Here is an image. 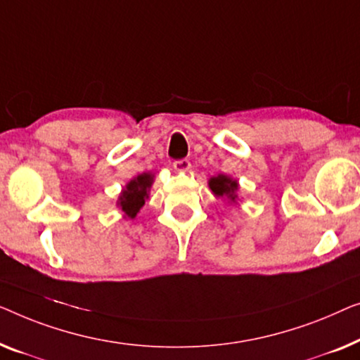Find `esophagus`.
<instances>
[{
	"label": "esophagus",
	"instance_id": "1",
	"mask_svg": "<svg viewBox=\"0 0 360 360\" xmlns=\"http://www.w3.org/2000/svg\"><path fill=\"white\" fill-rule=\"evenodd\" d=\"M173 168L178 171V173H186V171L191 169V161L182 158V160H176L173 163Z\"/></svg>",
	"mask_w": 360,
	"mask_h": 360
}]
</instances>
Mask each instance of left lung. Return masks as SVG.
Returning a JSON list of instances; mask_svg holds the SVG:
<instances>
[{
	"label": "left lung",
	"instance_id": "obj_1",
	"mask_svg": "<svg viewBox=\"0 0 360 360\" xmlns=\"http://www.w3.org/2000/svg\"><path fill=\"white\" fill-rule=\"evenodd\" d=\"M210 191L214 192L217 197H224V199H230L231 202H236V191H238V182L235 179L229 178L225 174H219L210 178L209 181Z\"/></svg>",
	"mask_w": 360,
	"mask_h": 360
}]
</instances>
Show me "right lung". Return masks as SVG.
I'll list each match as a JSON object with an SVG mask.
<instances>
[{
    "mask_svg": "<svg viewBox=\"0 0 360 360\" xmlns=\"http://www.w3.org/2000/svg\"><path fill=\"white\" fill-rule=\"evenodd\" d=\"M153 184V174L143 173L131 179L125 189L120 192L117 205L122 209L127 219H135L141 207L145 205V199H148V191Z\"/></svg>",
    "mask_w": 360,
    "mask_h": 360,
    "instance_id": "right-lung-1",
    "label": "right lung"
}]
</instances>
